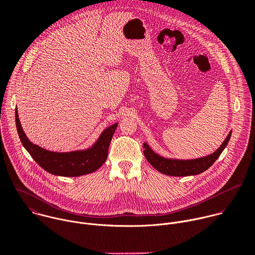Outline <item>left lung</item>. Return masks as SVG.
I'll return each mask as SVG.
<instances>
[{"label":"left lung","mask_w":255,"mask_h":255,"mask_svg":"<svg viewBox=\"0 0 255 255\" xmlns=\"http://www.w3.org/2000/svg\"><path fill=\"white\" fill-rule=\"evenodd\" d=\"M232 131L229 132L220 147L213 153L193 159H178L172 157H164L159 155L149 146L146 141L143 143L144 155L148 162L159 172L170 176H189L196 175L207 170L223 152L230 140Z\"/></svg>","instance_id":"1"}]
</instances>
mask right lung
Listing matches in <instances>:
<instances>
[{
    "mask_svg": "<svg viewBox=\"0 0 255 255\" xmlns=\"http://www.w3.org/2000/svg\"><path fill=\"white\" fill-rule=\"evenodd\" d=\"M15 118L20 140L32 158L47 172L69 177L92 173L104 164L108 156L109 145L118 125V123H115L105 128L97 140L87 148L56 152L44 149L28 139L21 126L17 107Z\"/></svg>",
    "mask_w": 255,
    "mask_h": 255,
    "instance_id": "1",
    "label": "right lung"
}]
</instances>
